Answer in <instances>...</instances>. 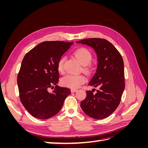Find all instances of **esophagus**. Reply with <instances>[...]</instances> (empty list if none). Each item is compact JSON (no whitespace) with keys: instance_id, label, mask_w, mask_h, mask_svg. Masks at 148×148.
Here are the masks:
<instances>
[{"instance_id":"1","label":"esophagus","mask_w":148,"mask_h":148,"mask_svg":"<svg viewBox=\"0 0 148 148\" xmlns=\"http://www.w3.org/2000/svg\"><path fill=\"white\" fill-rule=\"evenodd\" d=\"M77 91H78L77 89H71V92H77Z\"/></svg>"}]
</instances>
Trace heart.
I'll return each instance as SVG.
<instances>
[{
  "label": "heart",
  "mask_w": 148,
  "mask_h": 148,
  "mask_svg": "<svg viewBox=\"0 0 148 148\" xmlns=\"http://www.w3.org/2000/svg\"><path fill=\"white\" fill-rule=\"evenodd\" d=\"M74 56L77 58L84 66V70L88 71L89 70V64H90L92 59L91 52L88 49L82 47L73 52ZM66 60L65 56H62L57 62V67L59 72L63 73L64 71V63ZM86 82V78L82 75H68L61 79V84L65 87L70 88H77L81 86Z\"/></svg>",
  "instance_id": "1"
}]
</instances>
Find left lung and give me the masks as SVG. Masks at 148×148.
<instances>
[{"instance_id":"obj_1","label":"left lung","mask_w":148,"mask_h":148,"mask_svg":"<svg viewBox=\"0 0 148 148\" xmlns=\"http://www.w3.org/2000/svg\"><path fill=\"white\" fill-rule=\"evenodd\" d=\"M94 49L97 56L96 73L89 85L99 87L86 91V97L81 102L84 112L95 119L109 117L117 108L125 89L124 64L122 57L113 45L105 39L89 38L77 41Z\"/></svg>"}]
</instances>
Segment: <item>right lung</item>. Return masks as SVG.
Instances as JSON below:
<instances>
[{
	"label": "right lung",
	"mask_w": 148,
	"mask_h": 148,
	"mask_svg": "<svg viewBox=\"0 0 148 148\" xmlns=\"http://www.w3.org/2000/svg\"><path fill=\"white\" fill-rule=\"evenodd\" d=\"M73 42L44 41L25 56L18 74L20 99L33 117L46 120L56 115L63 106L70 89L60 87L57 64ZM55 86V88L54 86ZM49 87H54L49 93Z\"/></svg>",
	"instance_id": "add662e5"
}]
</instances>
